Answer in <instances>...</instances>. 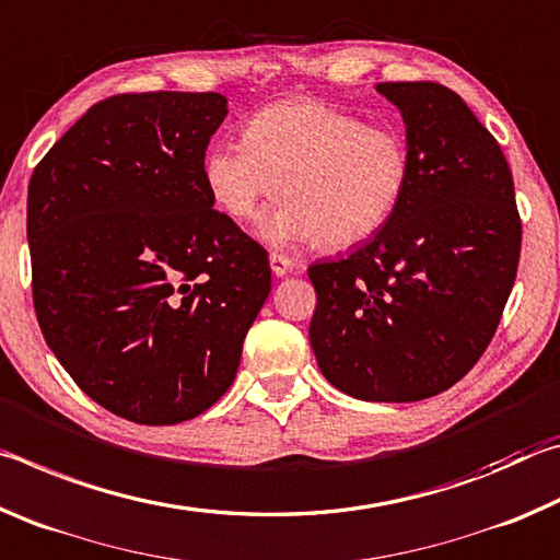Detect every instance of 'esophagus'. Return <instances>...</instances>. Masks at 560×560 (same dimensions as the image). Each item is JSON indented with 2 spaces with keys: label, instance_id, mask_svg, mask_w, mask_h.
I'll return each instance as SVG.
<instances>
[{
  "label": "esophagus",
  "instance_id": "esophagus-1",
  "mask_svg": "<svg viewBox=\"0 0 560 560\" xmlns=\"http://www.w3.org/2000/svg\"><path fill=\"white\" fill-rule=\"evenodd\" d=\"M269 264H271V271L273 277H287V273L293 269V261L289 257H283V254H269Z\"/></svg>",
  "mask_w": 560,
  "mask_h": 560
}]
</instances>
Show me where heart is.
<instances>
[{
    "mask_svg": "<svg viewBox=\"0 0 560 560\" xmlns=\"http://www.w3.org/2000/svg\"><path fill=\"white\" fill-rule=\"evenodd\" d=\"M410 177L402 132L320 101L271 103L249 118L244 138L214 140L202 158L207 192L232 220L252 217L281 189L287 200L259 220L271 246L371 242L400 210Z\"/></svg>",
    "mask_w": 560,
    "mask_h": 560,
    "instance_id": "heart-1",
    "label": "heart"
}]
</instances>
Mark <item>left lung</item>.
Wrapping results in <instances>:
<instances>
[{"label":"left lung","mask_w":560,"mask_h":560,"mask_svg":"<svg viewBox=\"0 0 560 560\" xmlns=\"http://www.w3.org/2000/svg\"><path fill=\"white\" fill-rule=\"evenodd\" d=\"M375 89L405 120L410 189L371 242L308 267V338L340 393L415 402L487 350L516 279L521 220L506 158L457 93L432 81Z\"/></svg>","instance_id":"obj_1"}]
</instances>
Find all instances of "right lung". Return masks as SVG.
Returning <instances> with one entry per match:
<instances>
[{"instance_id":"right-lung-1","label":"right lung","mask_w":560,"mask_h":560,"mask_svg":"<svg viewBox=\"0 0 560 560\" xmlns=\"http://www.w3.org/2000/svg\"><path fill=\"white\" fill-rule=\"evenodd\" d=\"M224 116L222 93H122L30 179L42 334L73 383L130 422L177 424L220 400L271 291L267 252L202 179Z\"/></svg>"}]
</instances>
